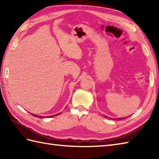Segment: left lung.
<instances>
[{
    "instance_id": "left-lung-1",
    "label": "left lung",
    "mask_w": 159,
    "mask_h": 159,
    "mask_svg": "<svg viewBox=\"0 0 159 159\" xmlns=\"http://www.w3.org/2000/svg\"><path fill=\"white\" fill-rule=\"evenodd\" d=\"M104 117H106V118H109V119H110V117H107V116H104ZM117 120H118V119H117ZM119 120H122V118H119Z\"/></svg>"
}]
</instances>
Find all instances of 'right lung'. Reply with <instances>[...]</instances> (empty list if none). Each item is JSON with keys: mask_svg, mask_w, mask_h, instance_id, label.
Here are the masks:
<instances>
[{"mask_svg": "<svg viewBox=\"0 0 159 159\" xmlns=\"http://www.w3.org/2000/svg\"><path fill=\"white\" fill-rule=\"evenodd\" d=\"M58 114H59V113H58ZM58 114H56V115H58ZM55 115V116H56ZM32 116H35V117H38V116H37V115H35V114H32ZM52 116H49V117H51ZM39 117L40 118H42V116H39Z\"/></svg>", "mask_w": 159, "mask_h": 159, "instance_id": "1", "label": "right lung"}]
</instances>
